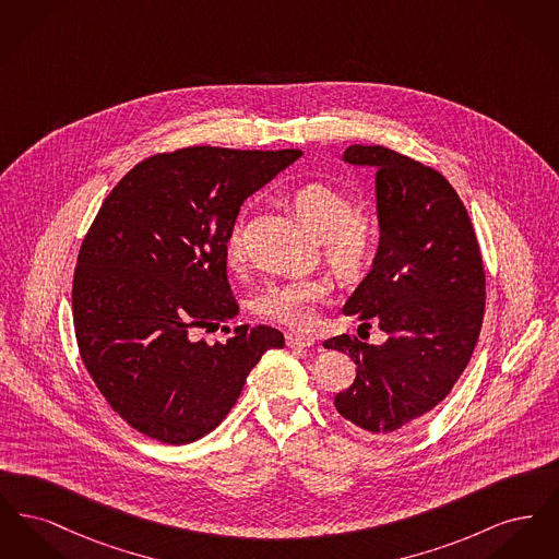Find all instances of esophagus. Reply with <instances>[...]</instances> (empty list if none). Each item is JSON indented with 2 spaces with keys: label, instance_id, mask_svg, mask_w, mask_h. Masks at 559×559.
Wrapping results in <instances>:
<instances>
[{
  "label": "esophagus",
  "instance_id": "1",
  "mask_svg": "<svg viewBox=\"0 0 559 559\" xmlns=\"http://www.w3.org/2000/svg\"><path fill=\"white\" fill-rule=\"evenodd\" d=\"M285 340H287V346L289 347L314 346V340H312V337H306V335H297V333H287V335H285Z\"/></svg>",
  "mask_w": 559,
  "mask_h": 559
}]
</instances>
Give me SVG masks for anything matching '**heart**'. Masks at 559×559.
Returning <instances> with one entry per match:
<instances>
[{
    "instance_id": "obj_1",
    "label": "heart",
    "mask_w": 559,
    "mask_h": 559,
    "mask_svg": "<svg viewBox=\"0 0 559 559\" xmlns=\"http://www.w3.org/2000/svg\"><path fill=\"white\" fill-rule=\"evenodd\" d=\"M292 207L299 222L320 239L324 260L342 278H358L377 251L379 224L371 212L352 210V199L342 188L326 182H306L292 192ZM242 251L240 224L226 237V258L237 262ZM322 276H297L272 281L255 297L260 317L281 322L295 331L317 324V304L329 297Z\"/></svg>"
}]
</instances>
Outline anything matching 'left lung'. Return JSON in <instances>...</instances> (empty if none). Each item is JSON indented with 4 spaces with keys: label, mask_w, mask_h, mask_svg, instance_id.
Here are the masks:
<instances>
[{
    "label": "left lung",
    "mask_w": 559,
    "mask_h": 559,
    "mask_svg": "<svg viewBox=\"0 0 559 559\" xmlns=\"http://www.w3.org/2000/svg\"><path fill=\"white\" fill-rule=\"evenodd\" d=\"M352 165L377 169L379 247L371 272L344 306L360 326L379 324L381 346L337 335L322 346L356 365V379L335 396L354 426L392 433L451 394L478 344L486 276L478 239L451 182L385 146L352 144Z\"/></svg>",
    "instance_id": "left-lung-1"
}]
</instances>
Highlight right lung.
Here are the masks:
<instances>
[{"label": "right lung", "mask_w": 559, "mask_h": 559, "mask_svg": "<svg viewBox=\"0 0 559 559\" xmlns=\"http://www.w3.org/2000/svg\"><path fill=\"white\" fill-rule=\"evenodd\" d=\"M301 151L188 146L140 160L81 242L73 324L81 360L110 408L163 444L222 424L281 331L240 324L210 346L194 333L239 314L226 237L247 197ZM226 329V326H224Z\"/></svg>", "instance_id": "right-lung-1"}]
</instances>
